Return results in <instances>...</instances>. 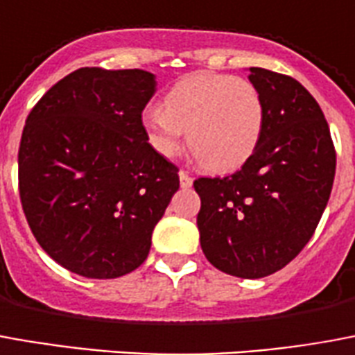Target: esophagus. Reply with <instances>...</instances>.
<instances>
[{"mask_svg": "<svg viewBox=\"0 0 355 355\" xmlns=\"http://www.w3.org/2000/svg\"><path fill=\"white\" fill-rule=\"evenodd\" d=\"M178 178H180V186H182V188H190V186L193 184V178H191L184 169L178 171Z\"/></svg>", "mask_w": 355, "mask_h": 355, "instance_id": "1", "label": "esophagus"}]
</instances>
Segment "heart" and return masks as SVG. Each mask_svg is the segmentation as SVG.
<instances>
[{
	"mask_svg": "<svg viewBox=\"0 0 355 355\" xmlns=\"http://www.w3.org/2000/svg\"><path fill=\"white\" fill-rule=\"evenodd\" d=\"M265 128V103L250 83L225 73H193L164 97V109L143 112L146 143L159 156L173 157L182 137L205 169H239L258 148Z\"/></svg>",
	"mask_w": 355,
	"mask_h": 355,
	"instance_id": "1",
	"label": "heart"
}]
</instances>
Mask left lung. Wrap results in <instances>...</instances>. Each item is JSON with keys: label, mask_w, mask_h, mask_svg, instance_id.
Returning a JSON list of instances; mask_svg holds the SVG:
<instances>
[{"label": "left lung", "mask_w": 355, "mask_h": 355, "mask_svg": "<svg viewBox=\"0 0 355 355\" xmlns=\"http://www.w3.org/2000/svg\"><path fill=\"white\" fill-rule=\"evenodd\" d=\"M265 103L258 148L230 177H201L199 241L205 258L239 278L280 271L316 231L335 178L329 125L303 84L250 67Z\"/></svg>", "instance_id": "8db88e82"}]
</instances>
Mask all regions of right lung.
<instances>
[{
	"instance_id": "obj_1",
	"label": "right lung",
	"mask_w": 355,
	"mask_h": 355,
	"mask_svg": "<svg viewBox=\"0 0 355 355\" xmlns=\"http://www.w3.org/2000/svg\"><path fill=\"white\" fill-rule=\"evenodd\" d=\"M154 78L143 69L73 71L24 125L18 190L26 220L41 248L80 277L135 271L180 184L177 165L144 137Z\"/></svg>"
}]
</instances>
